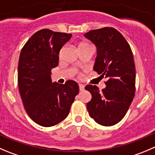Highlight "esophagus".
Masks as SVG:
<instances>
[{
	"mask_svg": "<svg viewBox=\"0 0 155 155\" xmlns=\"http://www.w3.org/2000/svg\"><path fill=\"white\" fill-rule=\"evenodd\" d=\"M78 86H79V90H80L81 91H84V84H79Z\"/></svg>",
	"mask_w": 155,
	"mask_h": 155,
	"instance_id": "34e87169",
	"label": "esophagus"
}]
</instances>
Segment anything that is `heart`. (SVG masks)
<instances>
[{"label": "heart", "instance_id": "b5f03b06", "mask_svg": "<svg viewBox=\"0 0 155 155\" xmlns=\"http://www.w3.org/2000/svg\"><path fill=\"white\" fill-rule=\"evenodd\" d=\"M84 45H88V44H87V43H81L80 45H79V46H84Z\"/></svg>", "mask_w": 155, "mask_h": 155}]
</instances>
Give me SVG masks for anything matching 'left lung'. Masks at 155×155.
Segmentation results:
<instances>
[{"instance_id":"left-lung-1","label":"left lung","mask_w":155,"mask_h":155,"mask_svg":"<svg viewBox=\"0 0 155 155\" xmlns=\"http://www.w3.org/2000/svg\"><path fill=\"white\" fill-rule=\"evenodd\" d=\"M84 36L97 45L94 70L107 79V87L102 91L96 85L85 87L92 96L87 109L96 123L113 126L123 119L135 96L133 54L126 39L113 27L91 30Z\"/></svg>"}]
</instances>
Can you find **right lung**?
Instances as JSON below:
<instances>
[{
  "mask_svg": "<svg viewBox=\"0 0 155 155\" xmlns=\"http://www.w3.org/2000/svg\"><path fill=\"white\" fill-rule=\"evenodd\" d=\"M71 34L43 29L23 45L18 64V87L28 116L38 125L51 127L68 115L78 84L51 83V69L57 67L59 51Z\"/></svg>",
  "mask_w": 155,
  "mask_h": 155,
  "instance_id": "add662e5",
  "label": "right lung"
}]
</instances>
